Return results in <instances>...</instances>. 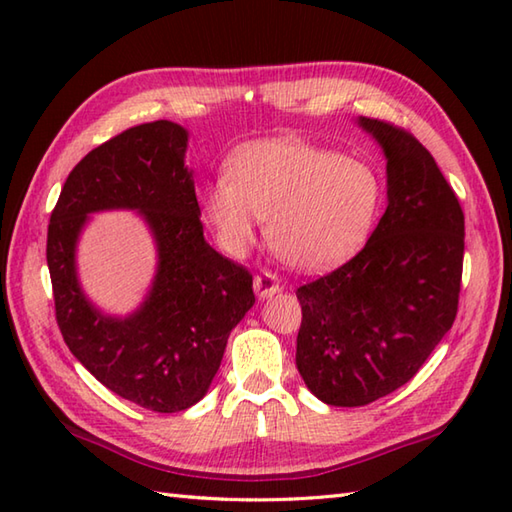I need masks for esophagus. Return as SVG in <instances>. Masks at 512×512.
Segmentation results:
<instances>
[{
	"mask_svg": "<svg viewBox=\"0 0 512 512\" xmlns=\"http://www.w3.org/2000/svg\"><path fill=\"white\" fill-rule=\"evenodd\" d=\"M253 286H255V292H257L259 299L273 297L281 290V284H279V279H277L273 270H262V273H257L255 279H253Z\"/></svg>",
	"mask_w": 512,
	"mask_h": 512,
	"instance_id": "obj_1",
	"label": "esophagus"
}]
</instances>
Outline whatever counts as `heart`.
<instances>
[{
    "label": "heart",
    "mask_w": 512,
    "mask_h": 512,
    "mask_svg": "<svg viewBox=\"0 0 512 512\" xmlns=\"http://www.w3.org/2000/svg\"><path fill=\"white\" fill-rule=\"evenodd\" d=\"M202 206L231 255L255 242L262 217L288 264L323 270L358 253L380 215L383 180L363 160L301 140H264L237 149L228 176L204 189Z\"/></svg>",
    "instance_id": "obj_1"
}]
</instances>
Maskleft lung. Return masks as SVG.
<instances>
[{
  "instance_id": "left-lung-1",
  "label": "left lung",
  "mask_w": 512,
  "mask_h": 512,
  "mask_svg": "<svg viewBox=\"0 0 512 512\" xmlns=\"http://www.w3.org/2000/svg\"><path fill=\"white\" fill-rule=\"evenodd\" d=\"M387 156V209L358 253L297 288V369L332 407H363L418 374L458 314L464 213L420 140L361 116Z\"/></svg>"
}]
</instances>
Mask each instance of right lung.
<instances>
[{
  "instance_id": "1",
  "label": "right lung",
  "mask_w": 512,
  "mask_h": 512,
  "mask_svg": "<svg viewBox=\"0 0 512 512\" xmlns=\"http://www.w3.org/2000/svg\"><path fill=\"white\" fill-rule=\"evenodd\" d=\"M184 149L187 132L171 121L129 127L92 149L63 184L46 244L65 345L107 389L158 413L204 398L228 334L255 303L248 268L204 242ZM105 208L140 210L159 244L155 288L127 320L103 318L75 281V239L87 213Z\"/></svg>"
}]
</instances>
